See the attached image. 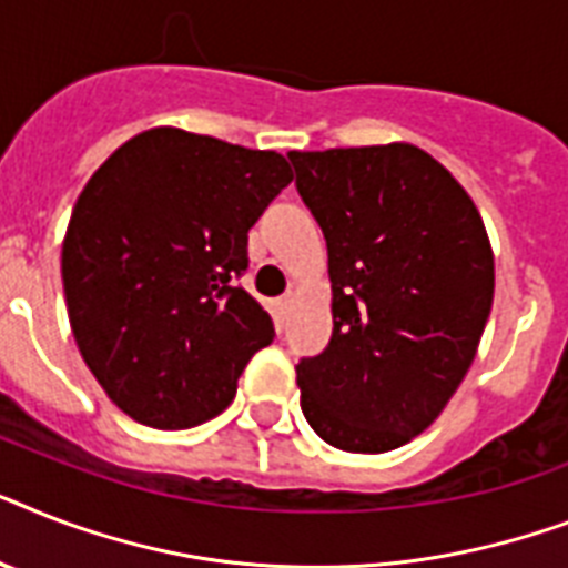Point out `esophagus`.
Instances as JSON below:
<instances>
[{
	"mask_svg": "<svg viewBox=\"0 0 568 568\" xmlns=\"http://www.w3.org/2000/svg\"><path fill=\"white\" fill-rule=\"evenodd\" d=\"M292 306H294V292H285L283 297L276 300V312H280V315H288V312H292Z\"/></svg>",
	"mask_w": 568,
	"mask_h": 568,
	"instance_id": "obj_1",
	"label": "esophagus"
}]
</instances>
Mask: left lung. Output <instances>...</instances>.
I'll return each mask as SVG.
<instances>
[{"instance_id":"1","label":"left lung","mask_w":568,"mask_h":568,"mask_svg":"<svg viewBox=\"0 0 568 568\" xmlns=\"http://www.w3.org/2000/svg\"><path fill=\"white\" fill-rule=\"evenodd\" d=\"M324 230L332 338L297 364L317 437L379 455L426 432L476 358L490 317L493 247L467 189L408 142L292 151Z\"/></svg>"}]
</instances>
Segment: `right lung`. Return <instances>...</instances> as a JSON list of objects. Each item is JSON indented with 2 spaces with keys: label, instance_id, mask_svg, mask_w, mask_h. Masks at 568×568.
<instances>
[{
  "label": "right lung",
  "instance_id": "1",
  "mask_svg": "<svg viewBox=\"0 0 568 568\" xmlns=\"http://www.w3.org/2000/svg\"><path fill=\"white\" fill-rule=\"evenodd\" d=\"M292 178L276 151L151 128L87 180L60 276L81 358L128 417L174 432L233 403L244 364L274 341L236 283L247 230Z\"/></svg>",
  "mask_w": 568,
  "mask_h": 568
}]
</instances>
